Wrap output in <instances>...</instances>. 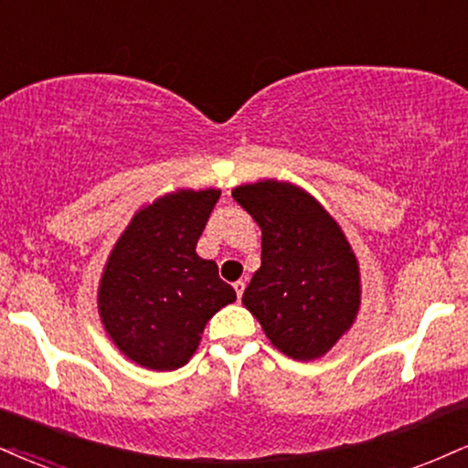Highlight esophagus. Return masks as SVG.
<instances>
[{
    "instance_id": "1",
    "label": "esophagus",
    "mask_w": 468,
    "mask_h": 468,
    "mask_svg": "<svg viewBox=\"0 0 468 468\" xmlns=\"http://www.w3.org/2000/svg\"><path fill=\"white\" fill-rule=\"evenodd\" d=\"M233 288H235V294H238V301H241V296H244V290H246V283L244 281H235Z\"/></svg>"
}]
</instances>
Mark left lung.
Wrapping results in <instances>:
<instances>
[{
  "label": "left lung",
  "instance_id": "1",
  "mask_svg": "<svg viewBox=\"0 0 468 468\" xmlns=\"http://www.w3.org/2000/svg\"><path fill=\"white\" fill-rule=\"evenodd\" d=\"M233 198L261 229V268L241 303L281 353L324 356L359 309V268L345 233L290 183L241 185Z\"/></svg>",
  "mask_w": 468,
  "mask_h": 468
}]
</instances>
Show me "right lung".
Instances as JSON below:
<instances>
[{
  "mask_svg": "<svg viewBox=\"0 0 468 468\" xmlns=\"http://www.w3.org/2000/svg\"><path fill=\"white\" fill-rule=\"evenodd\" d=\"M218 198V189L163 196L133 218L111 252L100 316L117 348L139 366L187 364L207 320L235 301L216 261L196 255Z\"/></svg>",
  "mask_w": 468,
  "mask_h": 468,
  "instance_id": "1",
  "label": "right lung"
}]
</instances>
